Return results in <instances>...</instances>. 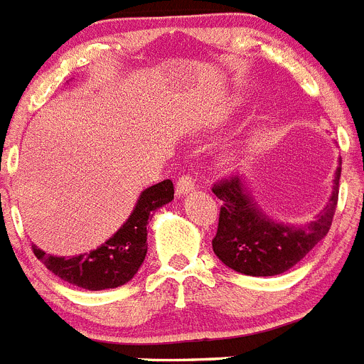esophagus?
<instances>
[{
    "instance_id": "obj_1",
    "label": "esophagus",
    "mask_w": 364,
    "mask_h": 364,
    "mask_svg": "<svg viewBox=\"0 0 364 364\" xmlns=\"http://www.w3.org/2000/svg\"><path fill=\"white\" fill-rule=\"evenodd\" d=\"M194 186L196 181L191 176H181V178L178 179V183H176V192H178V194H188V192L194 191Z\"/></svg>"
}]
</instances>
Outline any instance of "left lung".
I'll list each match as a JSON object with an SVG mask.
<instances>
[{
	"label": "left lung",
	"mask_w": 364,
	"mask_h": 364,
	"mask_svg": "<svg viewBox=\"0 0 364 364\" xmlns=\"http://www.w3.org/2000/svg\"><path fill=\"white\" fill-rule=\"evenodd\" d=\"M341 166L335 173L330 203L308 227H287L267 220L251 201L238 176L214 183L221 200L220 220L213 249L230 269L249 277H273L299 264L328 235L339 200Z\"/></svg>",
	"instance_id": "left-lung-1"
}]
</instances>
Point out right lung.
Wrapping results in <instances>:
<instances>
[{
  "mask_svg": "<svg viewBox=\"0 0 364 364\" xmlns=\"http://www.w3.org/2000/svg\"><path fill=\"white\" fill-rule=\"evenodd\" d=\"M172 200L173 185L164 179L141 194L128 221L99 249L64 258L47 255L33 245L34 257L56 277L90 291L122 286L134 278L146 257V225L151 213Z\"/></svg>",
  "mask_w": 364,
  "mask_h": 364,
  "instance_id": "right-lung-1",
  "label": "right lung"
}]
</instances>
